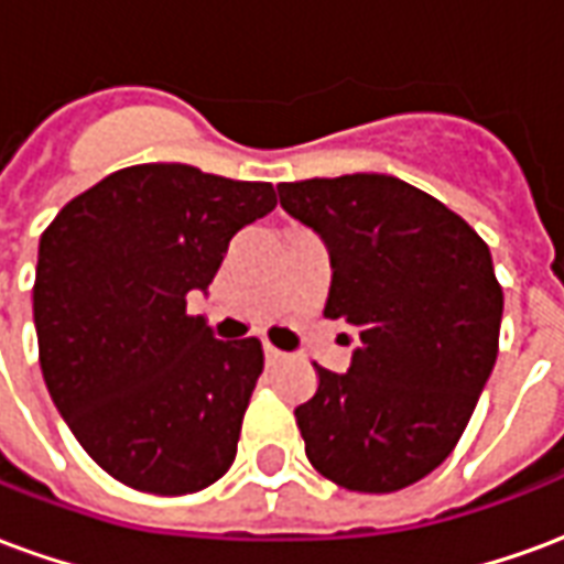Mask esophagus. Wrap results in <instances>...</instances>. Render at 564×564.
I'll list each match as a JSON object with an SVG mask.
<instances>
[{
  "mask_svg": "<svg viewBox=\"0 0 564 564\" xmlns=\"http://www.w3.org/2000/svg\"><path fill=\"white\" fill-rule=\"evenodd\" d=\"M262 354H265V362H269V366H274V362H281L283 359L281 350H278V347H271V344H265V347H262Z\"/></svg>",
  "mask_w": 564,
  "mask_h": 564,
  "instance_id": "34e87169",
  "label": "esophagus"
}]
</instances>
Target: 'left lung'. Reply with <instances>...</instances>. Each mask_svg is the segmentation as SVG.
I'll use <instances>...</instances> for the list:
<instances>
[{
	"label": "left lung",
	"instance_id": "8db88e82",
	"mask_svg": "<svg viewBox=\"0 0 564 564\" xmlns=\"http://www.w3.org/2000/svg\"><path fill=\"white\" fill-rule=\"evenodd\" d=\"M329 250L326 317L359 332L295 408L311 465L354 492H395L447 459L492 375L505 295L484 238L392 174L278 184Z\"/></svg>",
	"mask_w": 564,
	"mask_h": 564
}]
</instances>
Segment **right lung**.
Returning a JSON list of instances; mask_svg holds the SVG:
<instances>
[{"label": "right lung", "instance_id": "right-lung-1", "mask_svg": "<svg viewBox=\"0 0 564 564\" xmlns=\"http://www.w3.org/2000/svg\"><path fill=\"white\" fill-rule=\"evenodd\" d=\"M274 205L271 184L148 162L108 174L44 229L32 286L44 383L120 484L186 496L235 462L262 344L214 338L186 293H208L232 235Z\"/></svg>", "mask_w": 564, "mask_h": 564}]
</instances>
